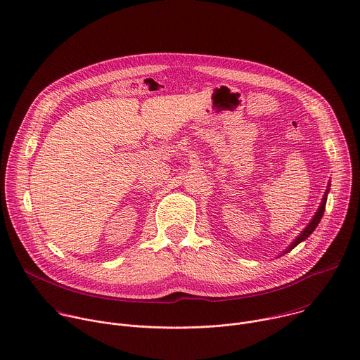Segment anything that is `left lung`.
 I'll use <instances>...</instances> for the list:
<instances>
[{"mask_svg": "<svg viewBox=\"0 0 360 360\" xmlns=\"http://www.w3.org/2000/svg\"><path fill=\"white\" fill-rule=\"evenodd\" d=\"M329 189H330V182L328 184V188H326V191H325V195H323V198H322V202H321V205H319V208H318V211L315 212V215H314V218H312V221L306 225V228L295 238V240L281 253V256L283 255V253H288L289 250H292L295 246H297L300 242H303L304 239H307L309 238V235L316 229V226L319 225V222H321V219H322V217H323V212H325V208H326V199H328V193H329Z\"/></svg>", "mask_w": 360, "mask_h": 360, "instance_id": "1", "label": "left lung"}]
</instances>
